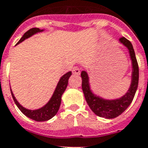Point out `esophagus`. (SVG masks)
I'll list each match as a JSON object with an SVG mask.
<instances>
[{
	"label": "esophagus",
	"mask_w": 148,
	"mask_h": 148,
	"mask_svg": "<svg viewBox=\"0 0 148 148\" xmlns=\"http://www.w3.org/2000/svg\"><path fill=\"white\" fill-rule=\"evenodd\" d=\"M72 72H73V74H75V75H79L80 74V69L78 68L77 66H75L73 68V70H72Z\"/></svg>",
	"instance_id": "1"
}]
</instances>
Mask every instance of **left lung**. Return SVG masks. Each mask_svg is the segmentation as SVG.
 Wrapping results in <instances>:
<instances>
[{"instance_id": "obj_1", "label": "left lung", "mask_w": 148, "mask_h": 148, "mask_svg": "<svg viewBox=\"0 0 148 148\" xmlns=\"http://www.w3.org/2000/svg\"><path fill=\"white\" fill-rule=\"evenodd\" d=\"M119 43L124 45L127 49L129 56L132 60V68L130 87L122 97L114 99H107L96 95L92 90L88 73L85 71H82L81 73V77L82 79V88L86 103L96 115L105 119H114L120 115L123 112H124L132 103V100L135 97L136 90L138 88L139 66L132 44L130 41H128L127 39L123 37L119 39Z\"/></svg>"}]
</instances>
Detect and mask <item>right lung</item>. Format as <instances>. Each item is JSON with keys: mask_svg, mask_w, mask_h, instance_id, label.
<instances>
[{"mask_svg": "<svg viewBox=\"0 0 148 148\" xmlns=\"http://www.w3.org/2000/svg\"><path fill=\"white\" fill-rule=\"evenodd\" d=\"M43 31H44V29H40L39 28L30 29L26 33H25V34L22 36V38H21L20 41L16 43V45H18L19 43L25 41V39L32 37L33 35L43 32ZM71 74H72L71 71H69V72H67L66 74H65L61 77L59 81L58 82V84H57L56 88L53 91V94L51 96L50 99L48 101V103H46L45 106H43L39 109L29 110V109L25 108L24 106H21L20 103L17 102V100L16 99L13 93L12 92V90H11V94H12V97H13V100H14V103H16V106L19 108V110L25 116H27L28 118H29L31 119L38 121V122H43V121L49 120L50 119H52L58 113V111L59 110L61 102H62V96L63 93L66 89L67 85H68V80L71 76Z\"/></svg>", "mask_w": 148, "mask_h": 148, "instance_id": "1", "label": "right lung"}]
</instances>
